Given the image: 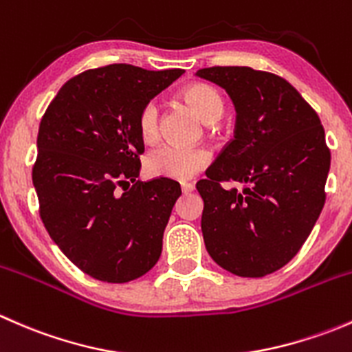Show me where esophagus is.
I'll return each instance as SVG.
<instances>
[{
	"label": "esophagus",
	"mask_w": 352,
	"mask_h": 352,
	"mask_svg": "<svg viewBox=\"0 0 352 352\" xmlns=\"http://www.w3.org/2000/svg\"><path fill=\"white\" fill-rule=\"evenodd\" d=\"M180 187H182L184 194H189V192H192L194 189H196V186H194L192 182H182V186H180Z\"/></svg>",
	"instance_id": "1"
}]
</instances>
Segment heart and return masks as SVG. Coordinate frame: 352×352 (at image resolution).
Here are the masks:
<instances>
[{
    "label": "heart",
    "instance_id": "1",
    "mask_svg": "<svg viewBox=\"0 0 352 352\" xmlns=\"http://www.w3.org/2000/svg\"><path fill=\"white\" fill-rule=\"evenodd\" d=\"M186 98L197 110L206 122L212 124L219 120L225 110V104L218 91L209 85H192L186 90ZM138 129L143 141L151 143L160 133V105L151 98L143 105L138 116ZM211 156L202 148H187L179 144H162L155 148L144 158V168L151 177L186 180L206 168Z\"/></svg>",
    "mask_w": 352,
    "mask_h": 352
}]
</instances>
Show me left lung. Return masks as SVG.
<instances>
[{
	"instance_id": "1",
	"label": "left lung",
	"mask_w": 352,
	"mask_h": 352,
	"mask_svg": "<svg viewBox=\"0 0 352 352\" xmlns=\"http://www.w3.org/2000/svg\"><path fill=\"white\" fill-rule=\"evenodd\" d=\"M196 74L225 88L236 110L235 136L196 184L206 250L232 274L262 278L298 254L320 216L330 168L325 131L278 74L247 66ZM223 182L243 189L226 191Z\"/></svg>"
}]
</instances>
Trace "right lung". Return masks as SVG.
<instances>
[{
    "instance_id": "right-lung-1",
    "label": "right lung",
    "mask_w": 352,
    "mask_h": 352,
    "mask_svg": "<svg viewBox=\"0 0 352 352\" xmlns=\"http://www.w3.org/2000/svg\"><path fill=\"white\" fill-rule=\"evenodd\" d=\"M182 73L88 69L63 85L42 117L32 170L42 223L63 254L98 281L141 278L162 254L182 190L165 177L136 180L144 153L138 116Z\"/></svg>"
}]
</instances>
